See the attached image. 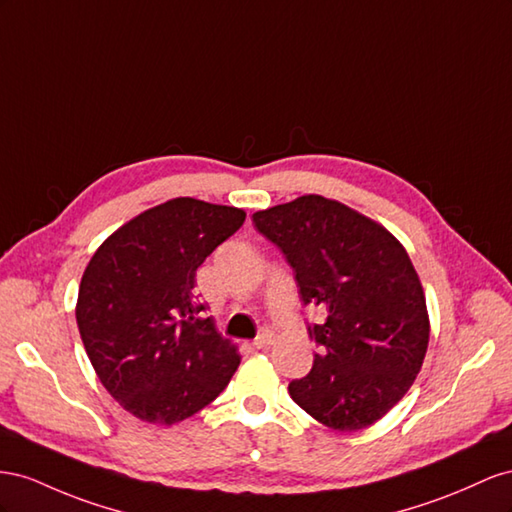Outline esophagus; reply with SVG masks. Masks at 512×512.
<instances>
[{"mask_svg": "<svg viewBox=\"0 0 512 512\" xmlns=\"http://www.w3.org/2000/svg\"><path fill=\"white\" fill-rule=\"evenodd\" d=\"M270 343H272V332H268V330L257 334V339L253 341V345H255L257 349H264V347H268Z\"/></svg>", "mask_w": 512, "mask_h": 512, "instance_id": "34e87169", "label": "esophagus"}]
</instances>
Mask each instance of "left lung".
Wrapping results in <instances>:
<instances>
[{
  "label": "left lung",
  "mask_w": 512,
  "mask_h": 512,
  "mask_svg": "<svg viewBox=\"0 0 512 512\" xmlns=\"http://www.w3.org/2000/svg\"><path fill=\"white\" fill-rule=\"evenodd\" d=\"M255 229L285 255L309 324L313 369L289 384L306 414L334 431L373 425L410 390L429 345L422 285L401 242L371 218L321 195L253 214Z\"/></svg>",
  "instance_id": "8db88e82"
}]
</instances>
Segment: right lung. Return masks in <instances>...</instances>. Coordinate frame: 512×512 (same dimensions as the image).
I'll return each mask as SVG.
<instances>
[{
	"label": "right lung",
	"instance_id": "right-lung-1",
	"mask_svg": "<svg viewBox=\"0 0 512 512\" xmlns=\"http://www.w3.org/2000/svg\"><path fill=\"white\" fill-rule=\"evenodd\" d=\"M246 214L191 197L145 210L87 264L77 326L98 379L126 412L173 425L225 390L240 356L203 317L195 274Z\"/></svg>",
	"mask_w": 512,
	"mask_h": 512
}]
</instances>
